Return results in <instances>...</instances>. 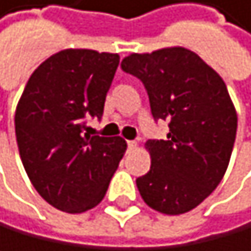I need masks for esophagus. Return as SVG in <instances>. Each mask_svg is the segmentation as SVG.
Segmentation results:
<instances>
[{"instance_id":"obj_1","label":"esophagus","mask_w":251,"mask_h":251,"mask_svg":"<svg viewBox=\"0 0 251 251\" xmlns=\"http://www.w3.org/2000/svg\"><path fill=\"white\" fill-rule=\"evenodd\" d=\"M136 147H138V142H136V141H128V149H129V151H134Z\"/></svg>"}]
</instances>
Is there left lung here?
<instances>
[{
	"label": "left lung",
	"instance_id": "obj_1",
	"mask_svg": "<svg viewBox=\"0 0 251 251\" xmlns=\"http://www.w3.org/2000/svg\"><path fill=\"white\" fill-rule=\"evenodd\" d=\"M122 69L138 76L167 141H147L151 170L136 179L142 200L163 215L194 210L220 184L231 160L237 112L218 72L191 49L133 52Z\"/></svg>",
	"mask_w": 251,
	"mask_h": 251
}]
</instances>
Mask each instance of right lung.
I'll list each match as a JSON object with an SVG mask.
<instances>
[{
    "instance_id": "add662e5",
    "label": "right lung",
    "mask_w": 251,
    "mask_h": 251,
    "mask_svg": "<svg viewBox=\"0 0 251 251\" xmlns=\"http://www.w3.org/2000/svg\"><path fill=\"white\" fill-rule=\"evenodd\" d=\"M120 56L64 49L36 67L16 107V138L30 182L49 205L83 213L102 202L126 152L120 136L83 133L100 118Z\"/></svg>"
}]
</instances>
